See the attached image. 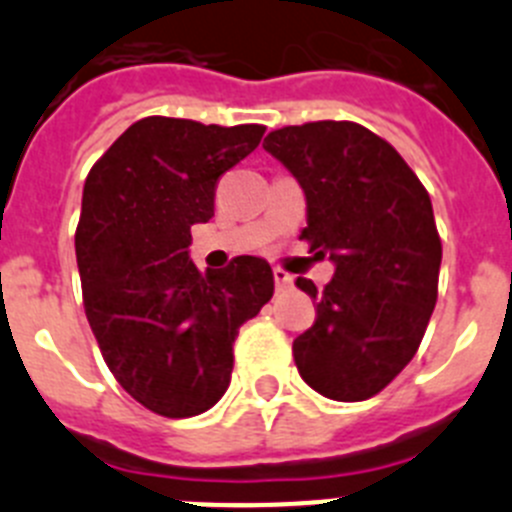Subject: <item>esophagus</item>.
Segmentation results:
<instances>
[{
  "instance_id": "34e87169",
  "label": "esophagus",
  "mask_w": 512,
  "mask_h": 512,
  "mask_svg": "<svg viewBox=\"0 0 512 512\" xmlns=\"http://www.w3.org/2000/svg\"><path fill=\"white\" fill-rule=\"evenodd\" d=\"M274 284H277V292H284L292 287V277L284 269H274Z\"/></svg>"
}]
</instances>
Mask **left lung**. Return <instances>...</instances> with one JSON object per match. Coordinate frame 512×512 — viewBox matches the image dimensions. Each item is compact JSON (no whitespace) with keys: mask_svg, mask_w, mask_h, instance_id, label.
Wrapping results in <instances>:
<instances>
[{"mask_svg":"<svg viewBox=\"0 0 512 512\" xmlns=\"http://www.w3.org/2000/svg\"><path fill=\"white\" fill-rule=\"evenodd\" d=\"M264 148L305 192L300 241L336 264L320 292L297 279L318 312L292 343L297 372L330 400H369L410 364L436 307L431 197L405 158L359 122L287 125Z\"/></svg>","mask_w":512,"mask_h":512,"instance_id":"8db88e82","label":"left lung"}]
</instances>
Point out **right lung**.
Here are the masks:
<instances>
[{
	"mask_svg": "<svg viewBox=\"0 0 512 512\" xmlns=\"http://www.w3.org/2000/svg\"><path fill=\"white\" fill-rule=\"evenodd\" d=\"M264 125L143 117L89 171L76 225L84 312L104 364L133 400L192 418L225 395L233 343L274 295L264 259L202 274L192 225L215 215V187L261 143Z\"/></svg>",
	"mask_w": 512,
	"mask_h": 512,
	"instance_id": "1",
	"label": "right lung"
}]
</instances>
